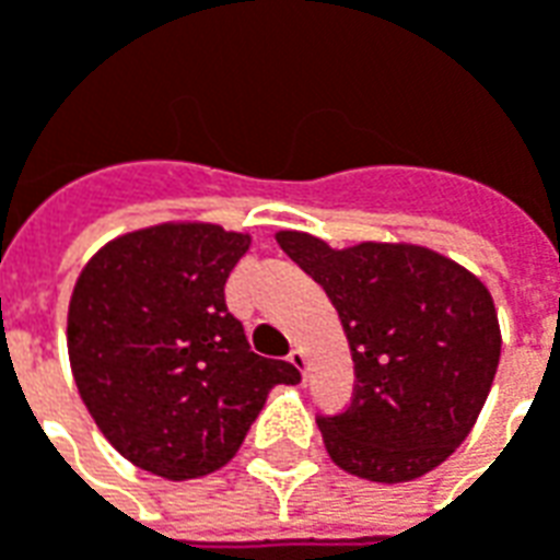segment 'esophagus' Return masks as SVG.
<instances>
[{"instance_id":"1","label":"esophagus","mask_w":560,"mask_h":560,"mask_svg":"<svg viewBox=\"0 0 560 560\" xmlns=\"http://www.w3.org/2000/svg\"><path fill=\"white\" fill-rule=\"evenodd\" d=\"M288 360H291V365L300 372V375H308V363H305V351L303 348H293L291 353H288Z\"/></svg>"}]
</instances>
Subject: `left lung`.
I'll use <instances>...</instances> for the list:
<instances>
[{"label":"left lung","instance_id":"8db88e82","mask_svg":"<svg viewBox=\"0 0 560 560\" xmlns=\"http://www.w3.org/2000/svg\"><path fill=\"white\" fill-rule=\"evenodd\" d=\"M276 240L327 291L351 348V405L317 417L329 458L372 482L438 468L470 434L498 372L501 327L489 288L425 245L332 248L303 231Z\"/></svg>","mask_w":560,"mask_h":560}]
</instances>
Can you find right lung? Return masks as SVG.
I'll return each mask as SVG.
<instances>
[{"label":"right lung","instance_id":"right-lung-1","mask_svg":"<svg viewBox=\"0 0 560 560\" xmlns=\"http://www.w3.org/2000/svg\"><path fill=\"white\" fill-rule=\"evenodd\" d=\"M248 233L209 221H164L122 233L80 269L68 303L71 375L116 453L164 480L224 468L284 360L257 357L224 305V281Z\"/></svg>","mask_w":560,"mask_h":560}]
</instances>
